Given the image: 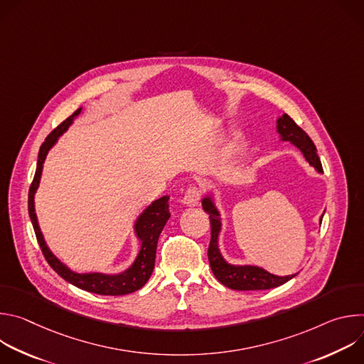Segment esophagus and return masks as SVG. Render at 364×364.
Here are the masks:
<instances>
[{"label":"esophagus","mask_w":364,"mask_h":364,"mask_svg":"<svg viewBox=\"0 0 364 364\" xmlns=\"http://www.w3.org/2000/svg\"><path fill=\"white\" fill-rule=\"evenodd\" d=\"M200 190L196 186H190L183 197V203L186 205H197L200 203Z\"/></svg>","instance_id":"esophagus-1"}]
</instances>
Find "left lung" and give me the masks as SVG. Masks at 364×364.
<instances>
[{
    "instance_id": "8db88e82",
    "label": "left lung",
    "mask_w": 364,
    "mask_h": 364,
    "mask_svg": "<svg viewBox=\"0 0 364 364\" xmlns=\"http://www.w3.org/2000/svg\"><path fill=\"white\" fill-rule=\"evenodd\" d=\"M277 128L282 141H289L291 144L298 146L299 151L304 154L305 160L309 163V166H313L318 173H323V166L313 139H311L308 134L294 122L291 117L284 114L278 119ZM201 204H203V210L209 213L210 229H212V239H210L209 250H207V256H209L210 268L219 282L236 291H262V289L277 288L295 277V275L278 277L257 267H249V265L236 267V265L228 264L223 259V256L220 255V250L218 246V237L222 226L220 218H219L220 215L210 197H204ZM321 220H323V216H321Z\"/></svg>"
}]
</instances>
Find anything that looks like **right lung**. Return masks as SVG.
Masks as SVG:
<instances>
[{"instance_id": "add662e5", "label": "right lung", "mask_w": 364, "mask_h": 364, "mask_svg": "<svg viewBox=\"0 0 364 364\" xmlns=\"http://www.w3.org/2000/svg\"><path fill=\"white\" fill-rule=\"evenodd\" d=\"M80 108L73 112L66 121H63L58 128L51 131L44 142L40 146L38 151V160H37V168L33 178V183L28 190V215L36 232L37 242L40 245V249L46 257L47 264L53 268L65 281L70 282L72 285L85 289L87 292L99 294V295H125L138 291L142 288L146 281L149 279L154 265H155V252H157V243L160 233L163 232L167 220L170 219V210H168V196H164L159 200L152 201L151 205H148L144 210V213L138 218L135 223V233L138 239L141 240V249L135 259V262L122 274L117 275H105V274H76L70 271L66 265H63L59 259L50 252L47 247L43 235L40 232L37 216L34 210V193L38 187L43 163L46 160V155L48 149L53 146L58 141V138L69 128V125L73 122V119L80 114Z\"/></svg>"}]
</instances>
